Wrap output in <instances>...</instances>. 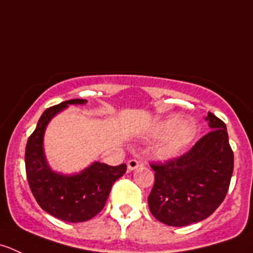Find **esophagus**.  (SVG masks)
<instances>
[{
    "instance_id": "1",
    "label": "esophagus",
    "mask_w": 253,
    "mask_h": 253,
    "mask_svg": "<svg viewBox=\"0 0 253 253\" xmlns=\"http://www.w3.org/2000/svg\"><path fill=\"white\" fill-rule=\"evenodd\" d=\"M139 166H141V162L136 161V159H129L128 163H127V168H128L129 171L134 170V169L138 168Z\"/></svg>"
}]
</instances>
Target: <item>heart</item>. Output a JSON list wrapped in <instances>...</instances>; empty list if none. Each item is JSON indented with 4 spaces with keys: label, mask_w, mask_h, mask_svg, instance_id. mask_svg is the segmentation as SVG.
<instances>
[{
    "label": "heart",
    "mask_w": 253,
    "mask_h": 253,
    "mask_svg": "<svg viewBox=\"0 0 253 253\" xmlns=\"http://www.w3.org/2000/svg\"><path fill=\"white\" fill-rule=\"evenodd\" d=\"M149 138L158 139L154 153L161 158H173L180 154L197 136V125L193 120L170 115L159 120L148 131Z\"/></svg>",
    "instance_id": "1"
}]
</instances>
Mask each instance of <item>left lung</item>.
<instances>
[{
  "label": "left lung",
  "mask_w": 253,
  "mask_h": 253,
  "mask_svg": "<svg viewBox=\"0 0 253 253\" xmlns=\"http://www.w3.org/2000/svg\"><path fill=\"white\" fill-rule=\"evenodd\" d=\"M211 131L188 153L151 164L154 185L148 197L152 215L169 226H186L209 217L226 197L234 153L226 125L214 114L205 117Z\"/></svg>",
  "instance_id": "8db88e82"
}]
</instances>
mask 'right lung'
Returning <instances> with one entry per match:
<instances>
[{
  "label": "right lung",
  "instance_id": "add662e5",
  "mask_svg": "<svg viewBox=\"0 0 253 253\" xmlns=\"http://www.w3.org/2000/svg\"><path fill=\"white\" fill-rule=\"evenodd\" d=\"M86 100L74 99L49 107L42 114L26 147V171L29 188L39 207L56 219L83 222L104 209L115 181L127 170L94 162L79 173L64 174L51 169L44 153V133L54 116L70 105H85Z\"/></svg>",
  "mask_w": 253,
  "mask_h": 253
}]
</instances>
